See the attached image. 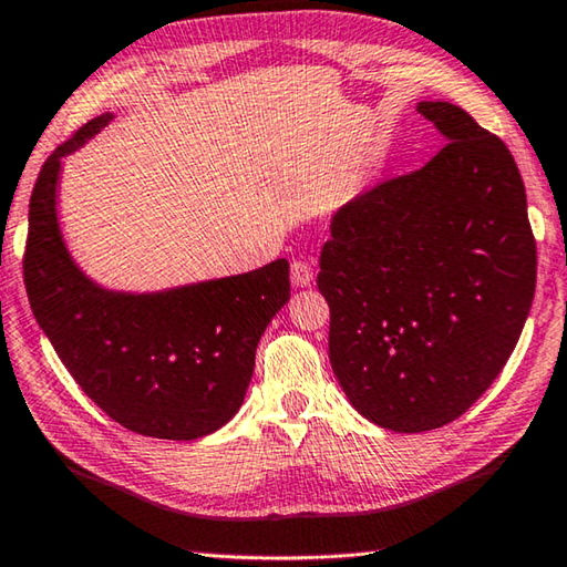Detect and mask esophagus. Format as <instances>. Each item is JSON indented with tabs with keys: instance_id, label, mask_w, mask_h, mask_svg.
Here are the masks:
<instances>
[{
	"instance_id": "obj_1",
	"label": "esophagus",
	"mask_w": 567,
	"mask_h": 567,
	"mask_svg": "<svg viewBox=\"0 0 567 567\" xmlns=\"http://www.w3.org/2000/svg\"><path fill=\"white\" fill-rule=\"evenodd\" d=\"M290 277H292V285H297V287L310 285L312 277H315L312 265L305 262V260H292V265H290Z\"/></svg>"
}]
</instances>
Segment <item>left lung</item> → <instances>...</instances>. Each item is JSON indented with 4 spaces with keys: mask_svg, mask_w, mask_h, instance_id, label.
I'll return each instance as SVG.
<instances>
[{
    "mask_svg": "<svg viewBox=\"0 0 567 567\" xmlns=\"http://www.w3.org/2000/svg\"><path fill=\"white\" fill-rule=\"evenodd\" d=\"M447 142L332 217L318 290L330 362L360 415L395 433L457 420L501 375L535 295L537 249L511 150L450 102Z\"/></svg>",
    "mask_w": 567,
    "mask_h": 567,
    "instance_id": "left-lung-1",
    "label": "left lung"
}]
</instances>
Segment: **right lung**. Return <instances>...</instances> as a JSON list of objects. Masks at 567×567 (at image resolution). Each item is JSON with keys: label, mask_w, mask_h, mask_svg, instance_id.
Returning <instances> with one entry per match:
<instances>
[{"label": "right lung", "mask_w": 567, "mask_h": 567, "mask_svg": "<svg viewBox=\"0 0 567 567\" xmlns=\"http://www.w3.org/2000/svg\"><path fill=\"white\" fill-rule=\"evenodd\" d=\"M110 117L76 130L40 169L30 199L24 285L32 312L94 405L145 437L197 440L235 415L252 380L255 350L290 300V265L159 295L100 290L76 270L56 227L60 159Z\"/></svg>", "instance_id": "add662e5"}]
</instances>
